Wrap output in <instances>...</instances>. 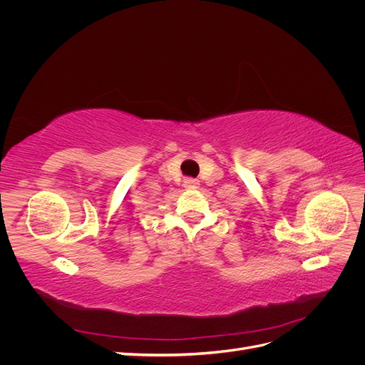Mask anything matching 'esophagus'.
<instances>
[{"label": "esophagus", "instance_id": "1", "mask_svg": "<svg viewBox=\"0 0 365 365\" xmlns=\"http://www.w3.org/2000/svg\"><path fill=\"white\" fill-rule=\"evenodd\" d=\"M197 185H200V182H197V180H195V178L184 180V187H185V189H196Z\"/></svg>", "mask_w": 365, "mask_h": 365}]
</instances>
